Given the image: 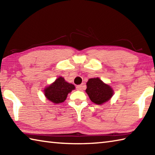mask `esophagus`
I'll return each instance as SVG.
<instances>
[{
	"instance_id": "34e87169",
	"label": "esophagus",
	"mask_w": 155,
	"mask_h": 155,
	"mask_svg": "<svg viewBox=\"0 0 155 155\" xmlns=\"http://www.w3.org/2000/svg\"><path fill=\"white\" fill-rule=\"evenodd\" d=\"M84 89V85H77V90H79V91H81V90H83Z\"/></svg>"
}]
</instances>
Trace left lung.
Masks as SVG:
<instances>
[{
    "label": "left lung",
    "instance_id": "obj_1",
    "mask_svg": "<svg viewBox=\"0 0 155 155\" xmlns=\"http://www.w3.org/2000/svg\"><path fill=\"white\" fill-rule=\"evenodd\" d=\"M86 93L94 103L102 104L111 98L114 91L107 84L104 83L99 78H90L87 83Z\"/></svg>",
    "mask_w": 155,
    "mask_h": 155
}]
</instances>
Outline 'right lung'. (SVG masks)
<instances>
[{"mask_svg":"<svg viewBox=\"0 0 155 155\" xmlns=\"http://www.w3.org/2000/svg\"><path fill=\"white\" fill-rule=\"evenodd\" d=\"M74 89V85L66 82L64 78L60 77L44 89V91L47 99L54 104H59L64 102L68 94Z\"/></svg>","mask_w":155,"mask_h":155,"instance_id":"right-lung-1","label":"right lung"}]
</instances>
